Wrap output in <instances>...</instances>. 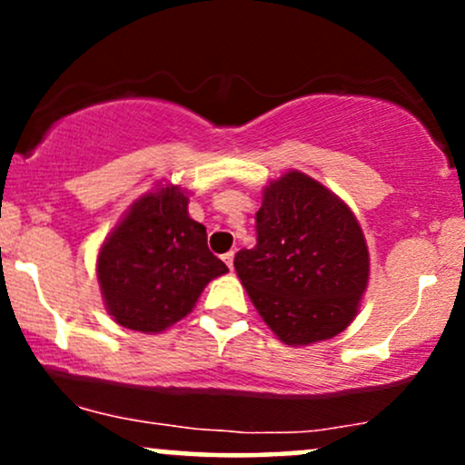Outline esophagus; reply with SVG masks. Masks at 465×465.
<instances>
[{
	"label": "esophagus",
	"mask_w": 465,
	"mask_h": 465,
	"mask_svg": "<svg viewBox=\"0 0 465 465\" xmlns=\"http://www.w3.org/2000/svg\"><path fill=\"white\" fill-rule=\"evenodd\" d=\"M223 262H225L229 269H233V251H229V253L223 255Z\"/></svg>",
	"instance_id": "34e87169"
}]
</instances>
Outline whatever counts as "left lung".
<instances>
[{"label": "left lung", "mask_w": 465, "mask_h": 465, "mask_svg": "<svg viewBox=\"0 0 465 465\" xmlns=\"http://www.w3.org/2000/svg\"><path fill=\"white\" fill-rule=\"evenodd\" d=\"M258 242L233 266L255 311L286 345L332 339L356 317L370 280L359 221L339 196L291 170L264 188Z\"/></svg>", "instance_id": "left-lung-1"}]
</instances>
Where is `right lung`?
<instances>
[{
	"label": "right lung",
	"mask_w": 465,
	"mask_h": 465,
	"mask_svg": "<svg viewBox=\"0 0 465 465\" xmlns=\"http://www.w3.org/2000/svg\"><path fill=\"white\" fill-rule=\"evenodd\" d=\"M227 271L207 249L205 227L192 221L177 185L133 203L98 253L106 311L115 323L146 334L183 319L210 280Z\"/></svg>",
	"instance_id": "add662e5"
}]
</instances>
